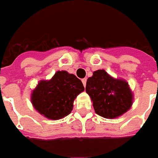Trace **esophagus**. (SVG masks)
Returning a JSON list of instances; mask_svg holds the SVG:
<instances>
[{"instance_id": "esophagus-1", "label": "esophagus", "mask_w": 158, "mask_h": 158, "mask_svg": "<svg viewBox=\"0 0 158 158\" xmlns=\"http://www.w3.org/2000/svg\"><path fill=\"white\" fill-rule=\"evenodd\" d=\"M81 81H82V84H83V86L86 87V82H87V79H86V78H83V79L81 80Z\"/></svg>"}]
</instances>
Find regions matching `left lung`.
<instances>
[{"instance_id":"8db88e82","label":"left lung","mask_w":158,"mask_h":158,"mask_svg":"<svg viewBox=\"0 0 158 158\" xmlns=\"http://www.w3.org/2000/svg\"><path fill=\"white\" fill-rule=\"evenodd\" d=\"M86 92L93 102L96 113L105 118H116L124 114L132 105V93L128 82L114 79L103 69L89 77Z\"/></svg>"}]
</instances>
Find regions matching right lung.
<instances>
[{"mask_svg": "<svg viewBox=\"0 0 158 158\" xmlns=\"http://www.w3.org/2000/svg\"><path fill=\"white\" fill-rule=\"evenodd\" d=\"M83 90L82 82L75 75L57 71L51 80L38 83L32 93L31 101L40 114L57 120L71 112L75 98Z\"/></svg>", "mask_w": 158, "mask_h": 158, "instance_id": "1", "label": "right lung"}]
</instances>
